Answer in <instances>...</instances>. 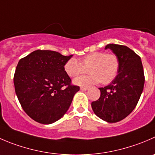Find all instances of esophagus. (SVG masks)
<instances>
[{
    "mask_svg": "<svg viewBox=\"0 0 155 155\" xmlns=\"http://www.w3.org/2000/svg\"><path fill=\"white\" fill-rule=\"evenodd\" d=\"M80 89L82 90V91H87V90L88 89V87H81Z\"/></svg>",
    "mask_w": 155,
    "mask_h": 155,
    "instance_id": "1",
    "label": "esophagus"
}]
</instances>
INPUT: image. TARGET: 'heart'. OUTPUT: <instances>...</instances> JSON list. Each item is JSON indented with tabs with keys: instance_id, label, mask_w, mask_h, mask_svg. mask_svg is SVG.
I'll return each instance as SVG.
<instances>
[{
	"instance_id": "heart-1",
	"label": "heart",
	"mask_w": 155,
	"mask_h": 155,
	"mask_svg": "<svg viewBox=\"0 0 155 155\" xmlns=\"http://www.w3.org/2000/svg\"><path fill=\"white\" fill-rule=\"evenodd\" d=\"M86 69L89 73L74 79L73 83L80 86H88L101 82L108 84L117 76L120 61L114 54L96 51L84 56L80 62L71 58L64 64V71L70 77L84 73Z\"/></svg>"
}]
</instances>
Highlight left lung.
<instances>
[{
	"mask_svg": "<svg viewBox=\"0 0 155 155\" xmlns=\"http://www.w3.org/2000/svg\"><path fill=\"white\" fill-rule=\"evenodd\" d=\"M120 61L117 77L108 85L99 88V99L91 103L94 114L107 123H117L126 118L136 107L145 83L143 67L139 55L128 47L108 44Z\"/></svg>",
	"mask_w": 155,
	"mask_h": 155,
	"instance_id": "left-lung-1",
	"label": "left lung"
}]
</instances>
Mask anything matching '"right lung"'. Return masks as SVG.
Instances as JSON below:
<instances>
[{
	"label": "right lung",
	"instance_id": "right-lung-1",
	"mask_svg": "<svg viewBox=\"0 0 155 155\" xmlns=\"http://www.w3.org/2000/svg\"><path fill=\"white\" fill-rule=\"evenodd\" d=\"M72 57L37 50L19 60L13 78L15 91L22 109L36 122L53 124L68 110L79 90L64 71Z\"/></svg>",
	"mask_w": 155,
	"mask_h": 155
}]
</instances>
